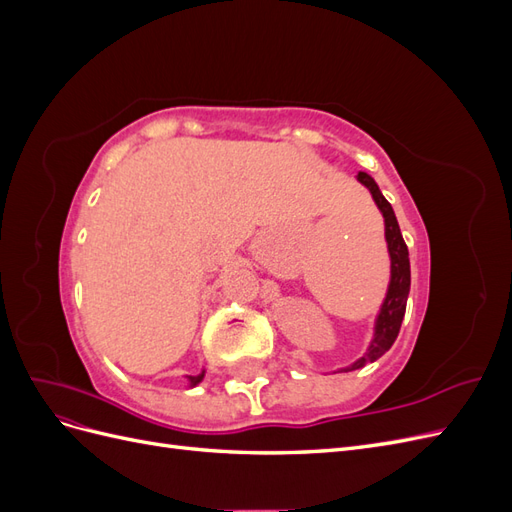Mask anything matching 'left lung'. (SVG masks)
Instances as JSON below:
<instances>
[{
	"instance_id": "left-lung-1",
	"label": "left lung",
	"mask_w": 512,
	"mask_h": 512,
	"mask_svg": "<svg viewBox=\"0 0 512 512\" xmlns=\"http://www.w3.org/2000/svg\"><path fill=\"white\" fill-rule=\"evenodd\" d=\"M365 188L374 196L378 209L382 211L384 218V237L386 243H389V256H391V282L389 290H386L384 303L380 307V314L376 318V327H374V339L367 348V352L361 356L359 361H354L350 367L344 371L359 369L367 363H374L376 359L393 346V342L399 335L401 329V320H404L406 314V301H408V292H410V258H408V245L401 237V230L395 218V211L391 207L389 200H386L378 188V183L371 179L367 173L356 175Z\"/></svg>"
}]
</instances>
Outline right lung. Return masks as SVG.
<instances>
[{
	"label": "right lung",
	"mask_w": 512,
	"mask_h": 512,
	"mask_svg": "<svg viewBox=\"0 0 512 512\" xmlns=\"http://www.w3.org/2000/svg\"><path fill=\"white\" fill-rule=\"evenodd\" d=\"M203 378H205V371H200L198 376H188V382H190V386H196Z\"/></svg>",
	"instance_id": "obj_1"
}]
</instances>
